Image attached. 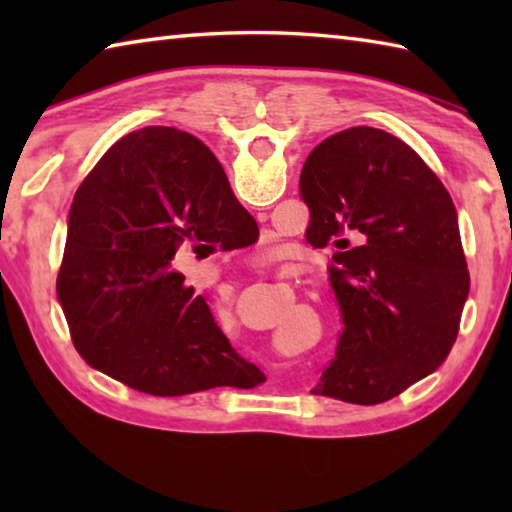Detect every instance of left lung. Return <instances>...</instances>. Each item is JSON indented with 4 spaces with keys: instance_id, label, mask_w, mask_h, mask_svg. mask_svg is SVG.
<instances>
[{
    "instance_id": "obj_1",
    "label": "left lung",
    "mask_w": 512,
    "mask_h": 512,
    "mask_svg": "<svg viewBox=\"0 0 512 512\" xmlns=\"http://www.w3.org/2000/svg\"><path fill=\"white\" fill-rule=\"evenodd\" d=\"M307 239L334 248L329 280L345 329L311 393L379 404L443 366L470 293L452 196L400 137L354 126L300 173Z\"/></svg>"
}]
</instances>
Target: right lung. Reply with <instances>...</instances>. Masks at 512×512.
Listing matches in <instances>:
<instances>
[{
	"label": "right lung",
	"mask_w": 512,
	"mask_h": 512,
	"mask_svg": "<svg viewBox=\"0 0 512 512\" xmlns=\"http://www.w3.org/2000/svg\"><path fill=\"white\" fill-rule=\"evenodd\" d=\"M253 223L194 135L149 126L121 137L67 214L56 293L76 352L158 397L244 388L257 368L232 350L207 300L171 262L187 248H244Z\"/></svg>",
	"instance_id": "obj_1"
}]
</instances>
